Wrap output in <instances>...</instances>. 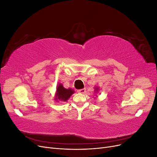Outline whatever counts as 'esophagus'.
<instances>
[{
    "instance_id": "34e87169",
    "label": "esophagus",
    "mask_w": 157,
    "mask_h": 157,
    "mask_svg": "<svg viewBox=\"0 0 157 157\" xmlns=\"http://www.w3.org/2000/svg\"><path fill=\"white\" fill-rule=\"evenodd\" d=\"M77 92H79V93H80V94H84V93H86V88L80 89V90H78Z\"/></svg>"
}]
</instances>
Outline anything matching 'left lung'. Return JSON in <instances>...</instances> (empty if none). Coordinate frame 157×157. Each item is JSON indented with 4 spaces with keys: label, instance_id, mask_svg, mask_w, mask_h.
Wrapping results in <instances>:
<instances>
[{
    "label": "left lung",
    "instance_id": "obj_1",
    "mask_svg": "<svg viewBox=\"0 0 157 157\" xmlns=\"http://www.w3.org/2000/svg\"><path fill=\"white\" fill-rule=\"evenodd\" d=\"M95 89H96V90H95V91H96V92H98V88H95Z\"/></svg>",
    "mask_w": 157,
    "mask_h": 157
}]
</instances>
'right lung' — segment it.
I'll list each match as a JSON object with an SVG mask.
<instances>
[{
    "mask_svg": "<svg viewBox=\"0 0 157 157\" xmlns=\"http://www.w3.org/2000/svg\"><path fill=\"white\" fill-rule=\"evenodd\" d=\"M74 93V90L71 88L66 89L61 84H59L56 88L55 100L66 101Z\"/></svg>",
    "mask_w": 157,
    "mask_h": 157,
    "instance_id": "1",
    "label": "right lung"
}]
</instances>
